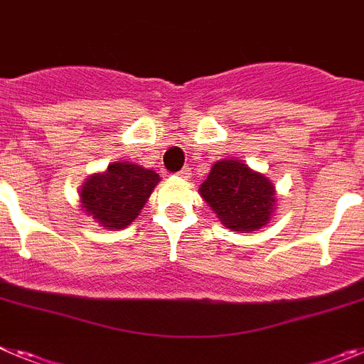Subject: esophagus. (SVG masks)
Instances as JSON below:
<instances>
[{"label": "esophagus", "mask_w": 364, "mask_h": 364, "mask_svg": "<svg viewBox=\"0 0 364 364\" xmlns=\"http://www.w3.org/2000/svg\"><path fill=\"white\" fill-rule=\"evenodd\" d=\"M189 175H191V169H189L188 166L182 167V169H180V171H178L180 178H189Z\"/></svg>", "instance_id": "34e87169"}]
</instances>
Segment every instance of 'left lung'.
Segmentation results:
<instances>
[{
    "label": "left lung",
    "mask_w": 364,
    "mask_h": 364,
    "mask_svg": "<svg viewBox=\"0 0 364 364\" xmlns=\"http://www.w3.org/2000/svg\"><path fill=\"white\" fill-rule=\"evenodd\" d=\"M198 191L218 220L233 231L260 230L275 210L272 182L240 160H218Z\"/></svg>",
    "instance_id": "obj_1"
}]
</instances>
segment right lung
Returning <instances> with one entry per match:
<instances>
[{
    "mask_svg": "<svg viewBox=\"0 0 364 364\" xmlns=\"http://www.w3.org/2000/svg\"><path fill=\"white\" fill-rule=\"evenodd\" d=\"M159 180V173L136 164H109L107 171L89 176L82 186V208L107 230H122L136 218Z\"/></svg>",
    "mask_w": 364,
    "mask_h": 364,
    "instance_id": "obj_1",
    "label": "right lung"
}]
</instances>
